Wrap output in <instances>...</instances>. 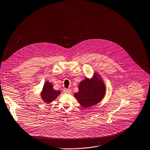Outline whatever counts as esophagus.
<instances>
[{
	"label": "esophagus",
	"instance_id": "esophagus-1",
	"mask_svg": "<svg viewBox=\"0 0 150 150\" xmlns=\"http://www.w3.org/2000/svg\"><path fill=\"white\" fill-rule=\"evenodd\" d=\"M63 92L66 94H70L71 93V90L70 89H64L63 90Z\"/></svg>",
	"mask_w": 150,
	"mask_h": 150
}]
</instances>
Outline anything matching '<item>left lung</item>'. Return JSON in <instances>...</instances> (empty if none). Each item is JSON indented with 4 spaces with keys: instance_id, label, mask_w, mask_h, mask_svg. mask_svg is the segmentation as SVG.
I'll return each mask as SVG.
<instances>
[{
    "instance_id": "8db88e82",
    "label": "left lung",
    "mask_w": 150,
    "mask_h": 150,
    "mask_svg": "<svg viewBox=\"0 0 150 150\" xmlns=\"http://www.w3.org/2000/svg\"><path fill=\"white\" fill-rule=\"evenodd\" d=\"M105 86L98 73H94L92 79L86 78L79 84V92L74 94V97L84 108L93 106L104 98Z\"/></svg>"
}]
</instances>
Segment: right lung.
Masks as SVG:
<instances>
[{
    "label": "right lung",
    "mask_w": 150,
    "mask_h": 150,
    "mask_svg": "<svg viewBox=\"0 0 150 150\" xmlns=\"http://www.w3.org/2000/svg\"><path fill=\"white\" fill-rule=\"evenodd\" d=\"M40 94L41 98L43 101L46 103H50L61 94V91L60 90H54L53 84L47 81L45 83Z\"/></svg>",
    "instance_id": "add662e5"
}]
</instances>
